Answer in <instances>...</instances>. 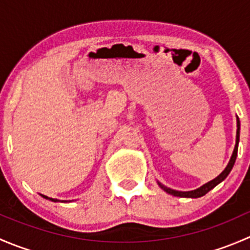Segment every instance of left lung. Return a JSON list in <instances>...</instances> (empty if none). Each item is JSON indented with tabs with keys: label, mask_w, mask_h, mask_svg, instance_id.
Segmentation results:
<instances>
[{
	"label": "left lung",
	"mask_w": 250,
	"mask_h": 250,
	"mask_svg": "<svg viewBox=\"0 0 250 250\" xmlns=\"http://www.w3.org/2000/svg\"><path fill=\"white\" fill-rule=\"evenodd\" d=\"M239 129H241V123H239V118L237 117V132H236V145H234V148H233V152H232V156H231L230 161H229L228 166H226L225 169L223 170L220 174H219L218 176H216L215 179H213V180L208 181V183H206L204 185L201 186V188H196V190H192V191H176V190H173V188H167V186H165L163 184H161L160 181H157L158 186H160L161 188H162L163 191H166L167 193H169V195L172 196H176V197H184V198H198V197H202V196L206 195V193H208L209 191L211 190V188H215L216 185H219V184L221 183V181L225 180L226 178H228V175L230 174L231 169H232L234 162H236V157H237V151H238V143H239Z\"/></svg>",
	"instance_id": "obj_1"
}]
</instances>
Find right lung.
Instances as JSON below:
<instances>
[{
	"instance_id": "right-lung-1",
	"label": "right lung",
	"mask_w": 250,
	"mask_h": 250,
	"mask_svg": "<svg viewBox=\"0 0 250 250\" xmlns=\"http://www.w3.org/2000/svg\"><path fill=\"white\" fill-rule=\"evenodd\" d=\"M42 197L43 198H46V200H49V201H52V202H62V203H65V202H67V201H60V200H57V198H49L48 197V196H44V195H41ZM70 202V201H69Z\"/></svg>"
}]
</instances>
